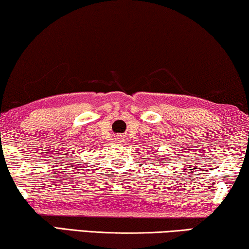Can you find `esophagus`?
Wrapping results in <instances>:
<instances>
[{"label":"esophagus","instance_id":"esophagus-1","mask_svg":"<svg viewBox=\"0 0 249 249\" xmlns=\"http://www.w3.org/2000/svg\"><path fill=\"white\" fill-rule=\"evenodd\" d=\"M118 140H120V141H122V140H123V139H122V137L120 136V139H118Z\"/></svg>","mask_w":249,"mask_h":249}]
</instances>
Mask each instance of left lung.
I'll list each match as a JSON object with an SVG mask.
<instances>
[{
  "instance_id": "left-lung-1",
  "label": "left lung",
  "mask_w": 249,
  "mask_h": 249,
  "mask_svg": "<svg viewBox=\"0 0 249 249\" xmlns=\"http://www.w3.org/2000/svg\"><path fill=\"white\" fill-rule=\"evenodd\" d=\"M161 160V159H159V161H160Z\"/></svg>"
}]
</instances>
